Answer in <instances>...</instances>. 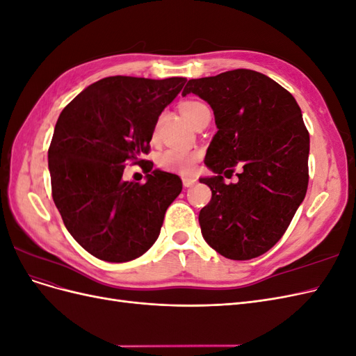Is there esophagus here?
Returning <instances> with one entry per match:
<instances>
[{
	"mask_svg": "<svg viewBox=\"0 0 356 356\" xmlns=\"http://www.w3.org/2000/svg\"><path fill=\"white\" fill-rule=\"evenodd\" d=\"M197 182V179L195 178H182V184H184V187H193Z\"/></svg>",
	"mask_w": 356,
	"mask_h": 356,
	"instance_id": "34e87169",
	"label": "esophagus"
}]
</instances>
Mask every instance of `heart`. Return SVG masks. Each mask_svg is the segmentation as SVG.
<instances>
[{"label": "heart", "instance_id": "1", "mask_svg": "<svg viewBox=\"0 0 356 356\" xmlns=\"http://www.w3.org/2000/svg\"><path fill=\"white\" fill-rule=\"evenodd\" d=\"M208 106L200 101H184L179 105V111L182 117L186 118L188 123L195 126L200 118L202 113L207 110ZM159 135V123H156L153 129V138L156 139ZM199 153L196 152H186V149H178V148H170L160 156L159 165L161 169L175 172L179 175H193L196 170V165L199 161Z\"/></svg>", "mask_w": 356, "mask_h": 356}]
</instances>
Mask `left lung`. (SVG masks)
I'll return each mask as SVG.
<instances>
[{
  "instance_id": "8db88e82",
  "label": "left lung",
  "mask_w": 356,
  "mask_h": 356,
  "mask_svg": "<svg viewBox=\"0 0 356 356\" xmlns=\"http://www.w3.org/2000/svg\"><path fill=\"white\" fill-rule=\"evenodd\" d=\"M195 93L213 110L218 132L204 165L215 177L200 182L212 190L199 222L204 241L230 260H251L286 232L309 184V132L286 89L252 70L188 80L182 95ZM244 170L236 185L221 173Z\"/></svg>"
}]
</instances>
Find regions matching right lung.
Returning <instances> with one entry per match:
<instances>
[{
  "label": "right lung",
  "mask_w": 356,
  "mask_h": 356,
  "mask_svg": "<svg viewBox=\"0 0 356 356\" xmlns=\"http://www.w3.org/2000/svg\"><path fill=\"white\" fill-rule=\"evenodd\" d=\"M186 81L106 77L58 118L49 147L51 197L72 238L99 260L124 263L147 252L182 190L178 175L154 170L144 156L159 115ZM127 163L141 165L147 182L124 181Z\"/></svg>",
  "instance_id": "obj_1"
}]
</instances>
